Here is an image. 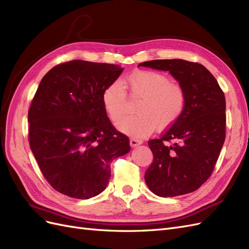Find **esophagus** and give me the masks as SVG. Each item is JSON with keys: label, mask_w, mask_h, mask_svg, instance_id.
<instances>
[{"label": "esophagus", "mask_w": 249, "mask_h": 249, "mask_svg": "<svg viewBox=\"0 0 249 249\" xmlns=\"http://www.w3.org/2000/svg\"><path fill=\"white\" fill-rule=\"evenodd\" d=\"M141 143H142V141H141V140H138V139H136V138H131V139H130V144H131L132 147H136V146L140 145Z\"/></svg>", "instance_id": "obj_1"}]
</instances>
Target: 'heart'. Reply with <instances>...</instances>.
<instances>
[{"mask_svg":"<svg viewBox=\"0 0 249 249\" xmlns=\"http://www.w3.org/2000/svg\"><path fill=\"white\" fill-rule=\"evenodd\" d=\"M133 95L142 100L137 106L139 114L127 116L117 124L118 129L133 137H144L156 126L167 129L183 114L186 95L183 88L173 84L166 74L157 71H137L126 79ZM103 106L113 122L125 113L126 92L122 81L115 80L104 89Z\"/></svg>","mask_w":249,"mask_h":249,"instance_id":"obj_1","label":"heart"}]
</instances>
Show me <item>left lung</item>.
I'll return each instance as SVG.
<instances>
[{"label":"left lung","instance_id":"left-lung-1","mask_svg":"<svg viewBox=\"0 0 249 249\" xmlns=\"http://www.w3.org/2000/svg\"><path fill=\"white\" fill-rule=\"evenodd\" d=\"M138 66L169 71L186 95L183 114L159 139L148 141L154 161L148 189L161 197L191 193L211 177L225 139V97L205 66L182 59L152 60Z\"/></svg>","mask_w":249,"mask_h":249}]
</instances>
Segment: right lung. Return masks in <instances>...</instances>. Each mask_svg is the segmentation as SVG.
I'll list each match as a JSON object with an SVG mask.
<instances>
[{
    "label": "right lung",
    "mask_w": 249,
    "mask_h": 249,
    "mask_svg": "<svg viewBox=\"0 0 249 249\" xmlns=\"http://www.w3.org/2000/svg\"><path fill=\"white\" fill-rule=\"evenodd\" d=\"M119 65L72 60L44 76L28 112L29 142L43 177L58 192L88 199L102 193L111 162L131 150L102 103Z\"/></svg>",
    "instance_id": "add662e5"
}]
</instances>
